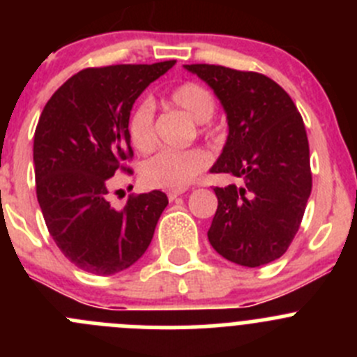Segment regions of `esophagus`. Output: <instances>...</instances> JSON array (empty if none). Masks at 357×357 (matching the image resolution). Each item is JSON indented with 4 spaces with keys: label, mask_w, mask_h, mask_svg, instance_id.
Segmentation results:
<instances>
[{
    "label": "esophagus",
    "mask_w": 357,
    "mask_h": 357,
    "mask_svg": "<svg viewBox=\"0 0 357 357\" xmlns=\"http://www.w3.org/2000/svg\"><path fill=\"white\" fill-rule=\"evenodd\" d=\"M183 193H185V192H183V190H171V192L167 193V199L172 202V200H176V199H178V197H181Z\"/></svg>",
    "instance_id": "esophagus-1"
}]
</instances>
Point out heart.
Masks as SVG:
<instances>
[{"label": "heart", "instance_id": "heart-1", "mask_svg": "<svg viewBox=\"0 0 357 357\" xmlns=\"http://www.w3.org/2000/svg\"><path fill=\"white\" fill-rule=\"evenodd\" d=\"M169 103L183 110L199 124L212 117L215 102L212 93L199 82H183L176 86L169 95ZM129 136L131 143L139 152H149L155 145L153 132V105L142 102L129 119ZM211 162V155L202 149L162 150L157 155L143 164L142 178L146 185L165 190H185Z\"/></svg>", "mask_w": 357, "mask_h": 357}]
</instances>
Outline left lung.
<instances>
[{
    "mask_svg": "<svg viewBox=\"0 0 357 357\" xmlns=\"http://www.w3.org/2000/svg\"><path fill=\"white\" fill-rule=\"evenodd\" d=\"M185 68L211 86L228 121L211 172L245 181L214 188L218 211L208 242L235 264H269L290 247L311 195L304 121L289 93L266 75L207 63Z\"/></svg>",
    "mask_w": 357,
    "mask_h": 357,
    "instance_id": "8db88e82",
    "label": "left lung"
}]
</instances>
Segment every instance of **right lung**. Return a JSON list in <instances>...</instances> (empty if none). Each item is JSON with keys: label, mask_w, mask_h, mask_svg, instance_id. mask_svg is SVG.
I'll return each instance as SVG.
<instances>
[{"label": "right lung", "mask_w": 357, "mask_h": 357, "mask_svg": "<svg viewBox=\"0 0 357 357\" xmlns=\"http://www.w3.org/2000/svg\"><path fill=\"white\" fill-rule=\"evenodd\" d=\"M174 63L84 68L56 89L39 117L32 152L43 218L62 254L93 275L135 264L169 204L153 190L129 197L117 211L107 197L109 179L132 157L129 115L136 98Z\"/></svg>", "instance_id": "right-lung-1"}]
</instances>
